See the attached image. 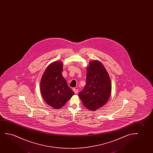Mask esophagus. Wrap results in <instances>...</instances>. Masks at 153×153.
Masks as SVG:
<instances>
[{"mask_svg": "<svg viewBox=\"0 0 153 153\" xmlns=\"http://www.w3.org/2000/svg\"><path fill=\"white\" fill-rule=\"evenodd\" d=\"M73 90L74 92V93H75V94H78V89H76V88H73Z\"/></svg>", "mask_w": 153, "mask_h": 153, "instance_id": "esophagus-1", "label": "esophagus"}]
</instances>
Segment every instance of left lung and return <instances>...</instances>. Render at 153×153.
I'll return each instance as SVG.
<instances>
[{
    "label": "left lung",
    "mask_w": 153,
    "mask_h": 153,
    "mask_svg": "<svg viewBox=\"0 0 153 153\" xmlns=\"http://www.w3.org/2000/svg\"><path fill=\"white\" fill-rule=\"evenodd\" d=\"M111 92V80L100 61H90L87 67L86 84L78 96L84 106L96 111L108 102Z\"/></svg>",
    "instance_id": "1"
}]
</instances>
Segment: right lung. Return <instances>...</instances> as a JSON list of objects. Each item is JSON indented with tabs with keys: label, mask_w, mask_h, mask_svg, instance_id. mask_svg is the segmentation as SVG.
I'll list each match as a JSON object with an SVG mask.
<instances>
[{
	"label": "right lung",
	"mask_w": 153,
	"mask_h": 153,
	"mask_svg": "<svg viewBox=\"0 0 153 153\" xmlns=\"http://www.w3.org/2000/svg\"><path fill=\"white\" fill-rule=\"evenodd\" d=\"M63 64L55 61L46 68L40 82V89L45 102L54 109L64 106L74 92L67 85L62 75Z\"/></svg>",
	"instance_id": "1"
}]
</instances>
